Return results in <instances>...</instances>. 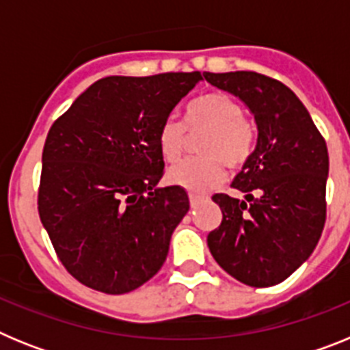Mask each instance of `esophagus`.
I'll list each match as a JSON object with an SVG mask.
<instances>
[{"instance_id": "34e87169", "label": "esophagus", "mask_w": 350, "mask_h": 350, "mask_svg": "<svg viewBox=\"0 0 350 350\" xmlns=\"http://www.w3.org/2000/svg\"><path fill=\"white\" fill-rule=\"evenodd\" d=\"M203 202V198L202 196H198V194H193L191 193L189 194V203H191V208H196L198 205H200V203Z\"/></svg>"}]
</instances>
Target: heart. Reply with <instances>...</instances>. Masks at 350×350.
I'll return each mask as SVG.
<instances>
[{"label": "heart", "mask_w": 350, "mask_h": 350, "mask_svg": "<svg viewBox=\"0 0 350 350\" xmlns=\"http://www.w3.org/2000/svg\"><path fill=\"white\" fill-rule=\"evenodd\" d=\"M187 128L208 129L200 144L202 157H191L168 172V182L191 193H205L217 185L224 166L238 168L249 159L254 145V131L245 120L243 110L234 98L212 92L191 105ZM184 129L175 119H166L159 128L157 147L166 163H175L184 150Z\"/></svg>", "instance_id": "heart-1"}]
</instances>
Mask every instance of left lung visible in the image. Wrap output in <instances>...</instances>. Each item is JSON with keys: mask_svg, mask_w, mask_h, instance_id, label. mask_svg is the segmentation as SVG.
I'll return each mask as SVG.
<instances>
[{"mask_svg": "<svg viewBox=\"0 0 350 350\" xmlns=\"http://www.w3.org/2000/svg\"><path fill=\"white\" fill-rule=\"evenodd\" d=\"M203 79L243 101L258 140L233 187L237 200L213 194L222 221L206 243L219 267L240 282L268 287L310 258L326 221L327 147L298 96L256 71L210 73Z\"/></svg>", "mask_w": 350, "mask_h": 350, "instance_id": "left-lung-1", "label": "left lung"}]
</instances>
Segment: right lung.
<instances>
[{
    "mask_svg": "<svg viewBox=\"0 0 350 350\" xmlns=\"http://www.w3.org/2000/svg\"><path fill=\"white\" fill-rule=\"evenodd\" d=\"M200 71L107 77L52 124L42 154L38 212L61 262L83 286L124 295L166 261L189 210L182 187H157L161 124Z\"/></svg>",
    "mask_w": 350,
    "mask_h": 350,
    "instance_id": "add662e5",
    "label": "right lung"
}]
</instances>
